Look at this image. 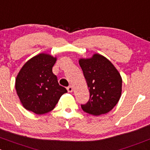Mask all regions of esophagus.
<instances>
[{"instance_id": "34e87169", "label": "esophagus", "mask_w": 150, "mask_h": 150, "mask_svg": "<svg viewBox=\"0 0 150 150\" xmlns=\"http://www.w3.org/2000/svg\"><path fill=\"white\" fill-rule=\"evenodd\" d=\"M67 89V91H68V92H72V91H73V87H72V86H68Z\"/></svg>"}]
</instances>
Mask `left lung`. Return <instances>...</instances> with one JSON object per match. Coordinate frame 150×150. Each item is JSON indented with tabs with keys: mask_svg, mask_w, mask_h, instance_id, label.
<instances>
[{
	"mask_svg": "<svg viewBox=\"0 0 150 150\" xmlns=\"http://www.w3.org/2000/svg\"><path fill=\"white\" fill-rule=\"evenodd\" d=\"M79 64L89 90V100L81 105L85 112L100 115L111 111L117 103L122 91V78L112 64L100 54L81 58Z\"/></svg>",
	"mask_w": 150,
	"mask_h": 150,
	"instance_id": "left-lung-1",
	"label": "left lung"
}]
</instances>
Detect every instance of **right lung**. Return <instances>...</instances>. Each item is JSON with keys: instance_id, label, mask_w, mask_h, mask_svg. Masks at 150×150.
Listing matches in <instances>:
<instances>
[{"instance_id": "right-lung-1", "label": "right lung", "mask_w": 150, "mask_h": 150, "mask_svg": "<svg viewBox=\"0 0 150 150\" xmlns=\"http://www.w3.org/2000/svg\"><path fill=\"white\" fill-rule=\"evenodd\" d=\"M56 60L50 54L40 53L29 59L18 72L15 89L26 110L38 115L49 112L67 92L52 72Z\"/></svg>"}]
</instances>
